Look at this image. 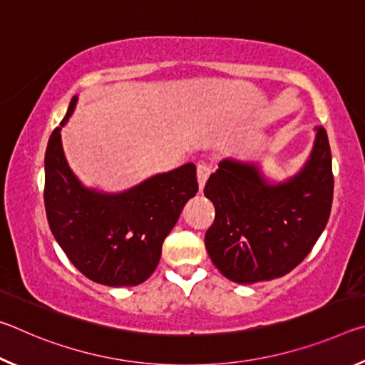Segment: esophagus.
Masks as SVG:
<instances>
[{
  "mask_svg": "<svg viewBox=\"0 0 365 365\" xmlns=\"http://www.w3.org/2000/svg\"><path fill=\"white\" fill-rule=\"evenodd\" d=\"M196 175H197V185H200V191H202L209 175H211V168H209L207 164H197Z\"/></svg>",
  "mask_w": 365,
  "mask_h": 365,
  "instance_id": "34e87169",
  "label": "esophagus"
}]
</instances>
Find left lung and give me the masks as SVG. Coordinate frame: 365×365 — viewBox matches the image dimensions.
Masks as SVG:
<instances>
[{
	"instance_id": "obj_1",
	"label": "left lung",
	"mask_w": 365,
	"mask_h": 365,
	"mask_svg": "<svg viewBox=\"0 0 365 365\" xmlns=\"http://www.w3.org/2000/svg\"><path fill=\"white\" fill-rule=\"evenodd\" d=\"M205 196L215 207L206 250L228 280L256 283L283 277L302 262L330 217L331 153L316 127L311 156L298 174L269 183L256 164L220 160Z\"/></svg>"
}]
</instances>
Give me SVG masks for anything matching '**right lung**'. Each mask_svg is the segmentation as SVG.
Masks as SVG:
<instances>
[{
    "label": "right lung",
    "instance_id": "obj_1",
    "mask_svg": "<svg viewBox=\"0 0 365 365\" xmlns=\"http://www.w3.org/2000/svg\"><path fill=\"white\" fill-rule=\"evenodd\" d=\"M77 104L73 96L45 154V209L51 232L69 261L90 280L135 287L156 270L163 243L183 206L197 193L196 165L153 175L122 193L86 188L67 164L61 128Z\"/></svg>",
    "mask_w": 365,
    "mask_h": 365
}]
</instances>
